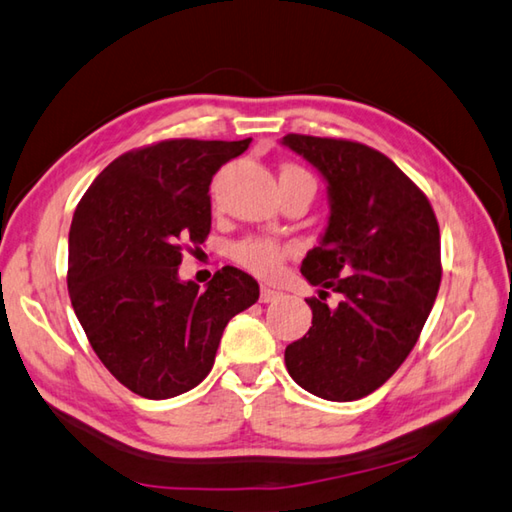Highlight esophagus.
<instances>
[{
  "instance_id": "1",
  "label": "esophagus",
  "mask_w": 512,
  "mask_h": 512,
  "mask_svg": "<svg viewBox=\"0 0 512 512\" xmlns=\"http://www.w3.org/2000/svg\"><path fill=\"white\" fill-rule=\"evenodd\" d=\"M277 299H282V293H279V290L268 288V286H262V290H259V302L262 304H273Z\"/></svg>"
}]
</instances>
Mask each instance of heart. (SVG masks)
I'll return each instance as SVG.
<instances>
[{"instance_id": "heart-1", "label": "heart", "mask_w": 512, "mask_h": 512, "mask_svg": "<svg viewBox=\"0 0 512 512\" xmlns=\"http://www.w3.org/2000/svg\"><path fill=\"white\" fill-rule=\"evenodd\" d=\"M284 170H299V173H304V170L297 166H286ZM290 250L293 248L288 244L275 242V239L248 237V239H242V242H237L233 250H230V255H233V259L239 266L250 270L253 275L270 279L282 270V264L290 255Z\"/></svg>"}]
</instances>
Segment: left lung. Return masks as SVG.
Segmentation results:
<instances>
[{"label": "left lung", "mask_w": 512, "mask_h": 512, "mask_svg": "<svg viewBox=\"0 0 512 512\" xmlns=\"http://www.w3.org/2000/svg\"><path fill=\"white\" fill-rule=\"evenodd\" d=\"M282 146L317 168L328 224L302 275L313 326L286 346L290 377L328 402H353L404 364L433 310L442 262L439 226L426 195L386 155L346 139L286 135ZM328 289L343 295L335 309Z\"/></svg>", "instance_id": "1"}]
</instances>
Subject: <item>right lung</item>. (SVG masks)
I'll return each instance as SVG.
<instances>
[{"label":"right lung","instance_id":"obj_1","mask_svg":"<svg viewBox=\"0 0 512 512\" xmlns=\"http://www.w3.org/2000/svg\"><path fill=\"white\" fill-rule=\"evenodd\" d=\"M248 144L168 139L130 150L77 204L70 304L102 364L146 399L202 382L226 324L259 299V284L235 266L217 270L206 290L179 279L182 246L210 233L213 175Z\"/></svg>","mask_w":512,"mask_h":512}]
</instances>
